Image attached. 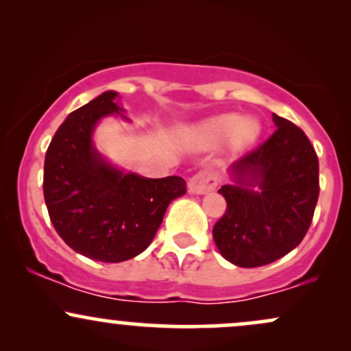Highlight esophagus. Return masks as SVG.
Returning <instances> with one entry per match:
<instances>
[{"label":"esophagus","mask_w":351,"mask_h":351,"mask_svg":"<svg viewBox=\"0 0 351 351\" xmlns=\"http://www.w3.org/2000/svg\"><path fill=\"white\" fill-rule=\"evenodd\" d=\"M217 183H219V180H217L216 171L211 170V168H206V170H201L196 173V175L189 180L188 188L189 193H193V195H204V193L213 191V189L217 186Z\"/></svg>","instance_id":"obj_1"}]
</instances>
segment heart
<instances>
[{"mask_svg": "<svg viewBox=\"0 0 351 351\" xmlns=\"http://www.w3.org/2000/svg\"><path fill=\"white\" fill-rule=\"evenodd\" d=\"M261 125L254 119H241L239 115L226 114L211 117L203 120L195 127H189L183 132V138L193 147H213L221 143L229 136L234 147L241 148L257 138Z\"/></svg>", "mask_w": 351, "mask_h": 351, "instance_id": "b5f03b06", "label": "heart"}]
</instances>
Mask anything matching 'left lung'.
<instances>
[{
  "label": "left lung",
  "instance_id": "obj_1",
  "mask_svg": "<svg viewBox=\"0 0 351 351\" xmlns=\"http://www.w3.org/2000/svg\"><path fill=\"white\" fill-rule=\"evenodd\" d=\"M272 119L277 130L231 165L236 184L219 189L228 208L213 237L221 256L239 267H261L295 249L320 193L318 158L307 135L287 119Z\"/></svg>",
  "mask_w": 351,
  "mask_h": 351
}]
</instances>
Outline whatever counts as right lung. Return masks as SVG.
Masks as SVG:
<instances>
[{
  "mask_svg": "<svg viewBox=\"0 0 351 351\" xmlns=\"http://www.w3.org/2000/svg\"><path fill=\"white\" fill-rule=\"evenodd\" d=\"M117 92L69 114L51 140L43 191L51 223L64 243L88 259L122 263L138 256L162 224L173 199L186 193L181 176L143 178L107 163L92 145L102 117L122 114Z\"/></svg>",
  "mask_w": 351,
  "mask_h": 351,
  "instance_id": "right-lung-1",
  "label": "right lung"
}]
</instances>
